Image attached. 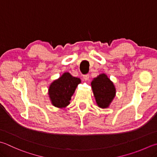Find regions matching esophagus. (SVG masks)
Listing matches in <instances>:
<instances>
[{
    "instance_id": "34e87169",
    "label": "esophagus",
    "mask_w": 157,
    "mask_h": 157,
    "mask_svg": "<svg viewBox=\"0 0 157 157\" xmlns=\"http://www.w3.org/2000/svg\"><path fill=\"white\" fill-rule=\"evenodd\" d=\"M89 78H90V75H87H87H83V78L85 79V81H88Z\"/></svg>"
}]
</instances>
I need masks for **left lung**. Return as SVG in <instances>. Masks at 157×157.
I'll list each match as a JSON object with an SVG mask.
<instances>
[{"label":"left lung","mask_w":157,"mask_h":157,"mask_svg":"<svg viewBox=\"0 0 157 157\" xmlns=\"http://www.w3.org/2000/svg\"><path fill=\"white\" fill-rule=\"evenodd\" d=\"M96 102L101 108L108 107L115 95V88L105 74H101L91 82Z\"/></svg>","instance_id":"8db88e82"}]
</instances>
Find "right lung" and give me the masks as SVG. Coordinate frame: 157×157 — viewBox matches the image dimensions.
<instances>
[{"instance_id":"obj_1","label":"right lung","mask_w":157,"mask_h":157,"mask_svg":"<svg viewBox=\"0 0 157 157\" xmlns=\"http://www.w3.org/2000/svg\"><path fill=\"white\" fill-rule=\"evenodd\" d=\"M81 82L78 78L74 77L68 72L64 73L49 87V96L52 104L59 108L66 107L70 104L77 85Z\"/></svg>"}]
</instances>
